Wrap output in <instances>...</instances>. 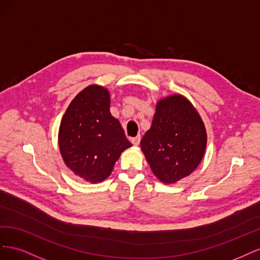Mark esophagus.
Returning <instances> with one entry per match:
<instances>
[{
  "label": "esophagus",
  "instance_id": "1",
  "mask_svg": "<svg viewBox=\"0 0 260 260\" xmlns=\"http://www.w3.org/2000/svg\"><path fill=\"white\" fill-rule=\"evenodd\" d=\"M140 142H141V137H140V136H138V137L132 139V144L135 145V146H138V145L140 144Z\"/></svg>",
  "mask_w": 260,
  "mask_h": 260
}]
</instances>
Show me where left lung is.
Masks as SVG:
<instances>
[{"label":"left lung","mask_w":260,"mask_h":260,"mask_svg":"<svg viewBox=\"0 0 260 260\" xmlns=\"http://www.w3.org/2000/svg\"><path fill=\"white\" fill-rule=\"evenodd\" d=\"M206 142L200 115L184 96L176 94L157 103L141 148L154 175L164 183H175L199 166Z\"/></svg>","instance_id":"left-lung-1"}]
</instances>
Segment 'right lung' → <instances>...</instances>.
Masks as SVG:
<instances>
[{
    "instance_id": "obj_1",
    "label": "right lung",
    "mask_w": 260,
    "mask_h": 260,
    "mask_svg": "<svg viewBox=\"0 0 260 260\" xmlns=\"http://www.w3.org/2000/svg\"><path fill=\"white\" fill-rule=\"evenodd\" d=\"M109 103L106 89L90 85L73 100L59 127L62 159L77 176L92 183L111 175L121 152L132 146L109 112Z\"/></svg>"
}]
</instances>
